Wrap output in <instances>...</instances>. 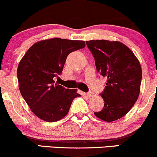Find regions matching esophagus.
<instances>
[{"instance_id":"obj_1","label":"esophagus","mask_w":157,"mask_h":157,"mask_svg":"<svg viewBox=\"0 0 157 157\" xmlns=\"http://www.w3.org/2000/svg\"><path fill=\"white\" fill-rule=\"evenodd\" d=\"M86 96H87L88 97H93L94 95V94L93 92H91V91H90V92L86 93Z\"/></svg>"}]
</instances>
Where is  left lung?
<instances>
[{
	"label": "left lung",
	"mask_w": 157,
	"mask_h": 157,
	"mask_svg": "<svg viewBox=\"0 0 157 157\" xmlns=\"http://www.w3.org/2000/svg\"><path fill=\"white\" fill-rule=\"evenodd\" d=\"M94 57L97 71L107 79L101 94L104 107L94 115L105 122H113L128 112L140 92L142 68L133 52L119 41L96 40L86 41Z\"/></svg>",
	"instance_id": "obj_1"
}]
</instances>
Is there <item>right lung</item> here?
<instances>
[{
    "mask_svg": "<svg viewBox=\"0 0 157 157\" xmlns=\"http://www.w3.org/2000/svg\"><path fill=\"white\" fill-rule=\"evenodd\" d=\"M86 46L83 40L59 37L43 40L28 49L17 66L21 95L31 111L46 122H56L69 111L73 100L81 95L77 89L55 83L71 52Z\"/></svg>",
    "mask_w": 157,
    "mask_h": 157,
    "instance_id": "add662e5",
    "label": "right lung"
}]
</instances>
